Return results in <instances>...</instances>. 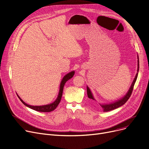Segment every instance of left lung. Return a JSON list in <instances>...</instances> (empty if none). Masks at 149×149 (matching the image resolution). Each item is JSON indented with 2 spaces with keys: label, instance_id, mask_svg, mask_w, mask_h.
<instances>
[{
  "label": "left lung",
  "instance_id": "left-lung-1",
  "mask_svg": "<svg viewBox=\"0 0 149 149\" xmlns=\"http://www.w3.org/2000/svg\"><path fill=\"white\" fill-rule=\"evenodd\" d=\"M138 70L137 72L138 73H136V75L135 76V77H134V79L131 85V87L129 90V91L127 92V93L126 94V95L123 97L122 99H121V100L118 101H116L115 102L113 103H111V104H100L101 107H102V110L103 111H111L112 110H114V109H116L119 107H121V106H122L123 105H124L127 101H128V100L129 99V97H130L132 93V91H133V87H134V84H135V82L136 81V79H137V77H138V71H139V58L138 56ZM87 95H88V97L89 99H90V100H95V99L93 96V95H92L91 92L90 90V88L87 87Z\"/></svg>",
  "mask_w": 149,
  "mask_h": 149
}]
</instances>
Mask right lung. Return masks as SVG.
<instances>
[{"mask_svg": "<svg viewBox=\"0 0 149 149\" xmlns=\"http://www.w3.org/2000/svg\"><path fill=\"white\" fill-rule=\"evenodd\" d=\"M74 74V71H73V72H71L70 73L67 74L64 77H63V79H62L61 85H60V89H59L58 96L57 99L56 100V101L52 104H49L45 105H41V106H33V105H28V104H26L22 100H21L20 97L18 95H17V96L19 97V100L21 101V102H22L25 105H26L28 107H29L33 110H34L38 111H40V112H50V111L54 110V109H56V108L58 107V105H59V104L61 100V97H62V93H63V87H64V85L67 81H68L70 79L72 78V77L73 76Z\"/></svg>", "mask_w": 149, "mask_h": 149, "instance_id": "obj_1", "label": "right lung"}]
</instances>
